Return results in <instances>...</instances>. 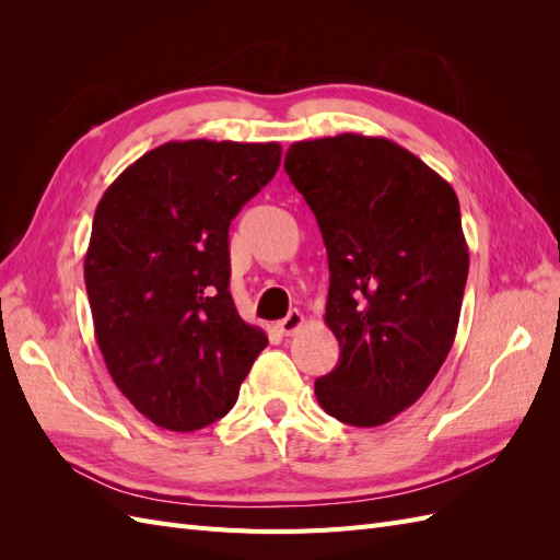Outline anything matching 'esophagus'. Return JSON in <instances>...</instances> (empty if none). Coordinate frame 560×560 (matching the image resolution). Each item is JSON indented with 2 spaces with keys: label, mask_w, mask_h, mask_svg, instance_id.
Listing matches in <instances>:
<instances>
[{
  "label": "esophagus",
  "mask_w": 560,
  "mask_h": 560,
  "mask_svg": "<svg viewBox=\"0 0 560 560\" xmlns=\"http://www.w3.org/2000/svg\"><path fill=\"white\" fill-rule=\"evenodd\" d=\"M303 322H306V317H303L299 311H290V315L278 322V331L284 334V336H292V334L299 331Z\"/></svg>",
  "instance_id": "34e87169"
}]
</instances>
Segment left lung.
Wrapping results in <instances>:
<instances>
[{"instance_id": "obj_1", "label": "left lung", "mask_w": 560, "mask_h": 560, "mask_svg": "<svg viewBox=\"0 0 560 560\" xmlns=\"http://www.w3.org/2000/svg\"><path fill=\"white\" fill-rule=\"evenodd\" d=\"M284 171L329 257L325 322L341 358L315 381L331 418L376 428L420 399L455 341L469 249L453 186L387 138L294 142Z\"/></svg>"}]
</instances>
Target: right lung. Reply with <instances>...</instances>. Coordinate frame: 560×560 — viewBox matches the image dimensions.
<instances>
[{
    "mask_svg": "<svg viewBox=\"0 0 560 560\" xmlns=\"http://www.w3.org/2000/svg\"><path fill=\"white\" fill-rule=\"evenodd\" d=\"M280 159L278 142H165L97 202L83 259L95 341L116 387L163 430L224 418L268 343L229 292V226Z\"/></svg>",
    "mask_w": 560,
    "mask_h": 560,
    "instance_id": "right-lung-1",
    "label": "right lung"
}]
</instances>
